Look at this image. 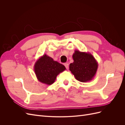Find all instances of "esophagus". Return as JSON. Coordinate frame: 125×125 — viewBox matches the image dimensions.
<instances>
[{
	"mask_svg": "<svg viewBox=\"0 0 125 125\" xmlns=\"http://www.w3.org/2000/svg\"><path fill=\"white\" fill-rule=\"evenodd\" d=\"M65 66L66 68L67 69H69V64L68 63H65Z\"/></svg>",
	"mask_w": 125,
	"mask_h": 125,
	"instance_id": "1",
	"label": "esophagus"
}]
</instances>
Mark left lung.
Here are the masks:
<instances>
[{"mask_svg":"<svg viewBox=\"0 0 125 125\" xmlns=\"http://www.w3.org/2000/svg\"><path fill=\"white\" fill-rule=\"evenodd\" d=\"M73 62L69 66V70L77 80L86 82L92 80L95 76L98 63L90 52L75 50L73 54Z\"/></svg>","mask_w":125,"mask_h":125,"instance_id":"8db88e82","label":"left lung"}]
</instances>
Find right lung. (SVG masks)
Wrapping results in <instances>:
<instances>
[{"mask_svg":"<svg viewBox=\"0 0 125 125\" xmlns=\"http://www.w3.org/2000/svg\"><path fill=\"white\" fill-rule=\"evenodd\" d=\"M65 70L66 68L63 65L55 61L46 54L40 57L34 66L37 80L47 85L53 83L57 76Z\"/></svg>","mask_w":125,"mask_h":125,"instance_id":"right-lung-1","label":"right lung"}]
</instances>
